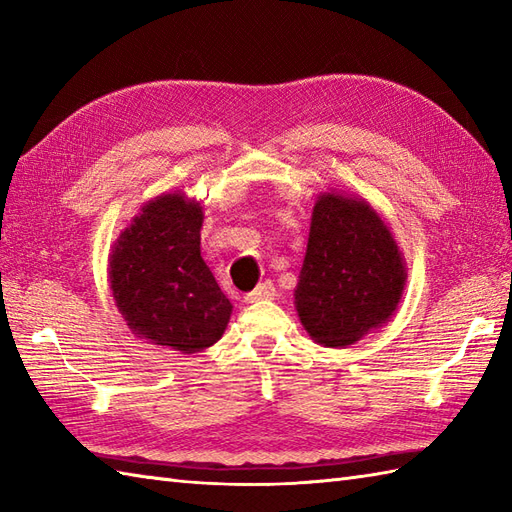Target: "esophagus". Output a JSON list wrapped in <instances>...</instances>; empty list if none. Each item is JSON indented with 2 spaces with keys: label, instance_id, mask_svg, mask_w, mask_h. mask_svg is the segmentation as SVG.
Segmentation results:
<instances>
[{
  "label": "esophagus",
  "instance_id": "esophagus-1",
  "mask_svg": "<svg viewBox=\"0 0 512 512\" xmlns=\"http://www.w3.org/2000/svg\"><path fill=\"white\" fill-rule=\"evenodd\" d=\"M275 297H277L275 284L264 281V284H259L253 292H248L244 299H246V303H255V301H268V299H275Z\"/></svg>",
  "mask_w": 512,
  "mask_h": 512
}]
</instances>
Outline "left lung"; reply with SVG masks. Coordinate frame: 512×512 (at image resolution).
Instances as JSON below:
<instances>
[{"label": "left lung", "instance_id": "8db88e82", "mask_svg": "<svg viewBox=\"0 0 512 512\" xmlns=\"http://www.w3.org/2000/svg\"><path fill=\"white\" fill-rule=\"evenodd\" d=\"M407 284L394 233L367 200L323 191L312 209L295 308L310 339L347 347L391 319Z\"/></svg>", "mask_w": 512, "mask_h": 512}]
</instances>
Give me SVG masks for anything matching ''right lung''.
I'll return each mask as SVG.
<instances>
[{
	"mask_svg": "<svg viewBox=\"0 0 512 512\" xmlns=\"http://www.w3.org/2000/svg\"><path fill=\"white\" fill-rule=\"evenodd\" d=\"M202 204L184 191L140 206L112 246L107 279L127 328L147 343L195 354L222 339L233 303L200 253Z\"/></svg>",
	"mask_w": 512,
	"mask_h": 512,
	"instance_id": "right-lung-1",
	"label": "right lung"
}]
</instances>
